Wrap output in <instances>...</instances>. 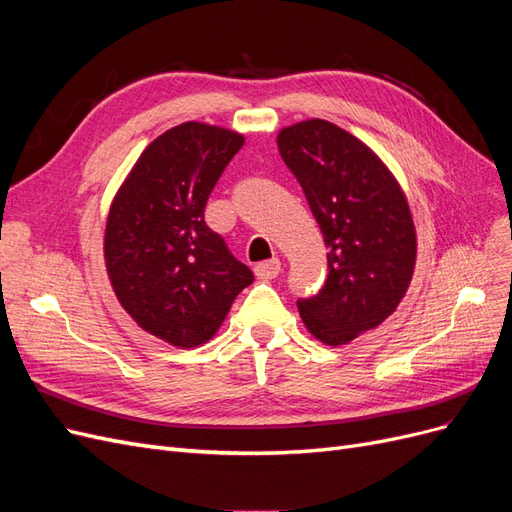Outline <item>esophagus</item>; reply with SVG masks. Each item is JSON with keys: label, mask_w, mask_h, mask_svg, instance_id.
I'll use <instances>...</instances> for the list:
<instances>
[{"label": "esophagus", "mask_w": 512, "mask_h": 512, "mask_svg": "<svg viewBox=\"0 0 512 512\" xmlns=\"http://www.w3.org/2000/svg\"><path fill=\"white\" fill-rule=\"evenodd\" d=\"M280 271H282V262L277 258L260 262V265H256V269H254V273L260 277V280H273V277L280 275Z\"/></svg>", "instance_id": "1"}]
</instances>
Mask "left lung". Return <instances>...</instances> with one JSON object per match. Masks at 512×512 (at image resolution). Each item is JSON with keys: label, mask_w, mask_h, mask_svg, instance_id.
<instances>
[{"label": "left lung", "mask_w": 512, "mask_h": 512, "mask_svg": "<svg viewBox=\"0 0 512 512\" xmlns=\"http://www.w3.org/2000/svg\"><path fill=\"white\" fill-rule=\"evenodd\" d=\"M322 230L327 280L299 314L322 344L339 346L389 318L412 280L416 235L395 177L359 138L324 119L277 136Z\"/></svg>", "instance_id": "8db88e82"}]
</instances>
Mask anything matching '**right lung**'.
<instances>
[{
    "mask_svg": "<svg viewBox=\"0 0 512 512\" xmlns=\"http://www.w3.org/2000/svg\"><path fill=\"white\" fill-rule=\"evenodd\" d=\"M243 136L188 121L158 136L117 192L104 258L123 309L164 342L205 344L254 273L205 222V207Z\"/></svg>",
    "mask_w": 512,
    "mask_h": 512,
    "instance_id": "obj_1",
    "label": "right lung"
}]
</instances>
